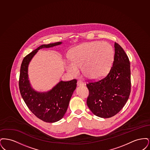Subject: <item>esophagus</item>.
<instances>
[{"instance_id": "1", "label": "esophagus", "mask_w": 150, "mask_h": 150, "mask_svg": "<svg viewBox=\"0 0 150 150\" xmlns=\"http://www.w3.org/2000/svg\"><path fill=\"white\" fill-rule=\"evenodd\" d=\"M84 85V83H83V81H81V80H78L77 81V86H82Z\"/></svg>"}]
</instances>
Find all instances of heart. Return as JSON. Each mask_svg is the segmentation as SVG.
<instances>
[{
  "mask_svg": "<svg viewBox=\"0 0 150 150\" xmlns=\"http://www.w3.org/2000/svg\"><path fill=\"white\" fill-rule=\"evenodd\" d=\"M114 56L111 44L107 42H93L75 47L71 51V61L66 63L67 71L72 75L82 72L87 78L98 79L110 70Z\"/></svg>",
  "mask_w": 150,
  "mask_h": 150,
  "instance_id": "1",
  "label": "heart"
}]
</instances>
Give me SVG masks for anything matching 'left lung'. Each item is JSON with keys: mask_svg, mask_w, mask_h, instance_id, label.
<instances>
[{"mask_svg": "<svg viewBox=\"0 0 150 150\" xmlns=\"http://www.w3.org/2000/svg\"><path fill=\"white\" fill-rule=\"evenodd\" d=\"M114 47L112 66L107 75L86 84L89 90L86 104L93 114L103 118L117 114L127 103L131 90L128 57L119 44L115 42Z\"/></svg>", "mask_w": 150, "mask_h": 150, "instance_id": "8db88e82", "label": "left lung"}]
</instances>
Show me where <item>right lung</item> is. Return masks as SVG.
Returning a JSON list of instances; mask_svg holds the SVG:
<instances>
[{"instance_id":"1","label":"right lung","mask_w":150,"mask_h":150,"mask_svg":"<svg viewBox=\"0 0 150 150\" xmlns=\"http://www.w3.org/2000/svg\"><path fill=\"white\" fill-rule=\"evenodd\" d=\"M62 42L44 44L24 57L20 69L19 88L22 97L29 110L39 119L47 122L61 120L65 114L77 80L59 81L50 91L40 93L34 90L28 78V65L38 50L59 45Z\"/></svg>"}]
</instances>
